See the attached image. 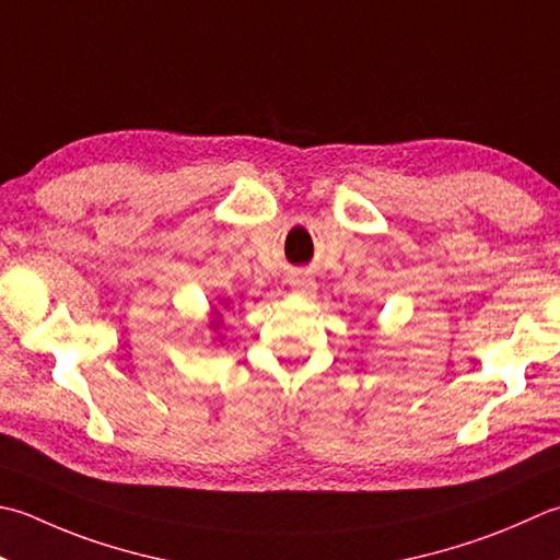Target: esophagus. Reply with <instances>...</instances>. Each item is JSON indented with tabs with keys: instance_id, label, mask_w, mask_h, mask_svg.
Segmentation results:
<instances>
[{
	"instance_id": "obj_1",
	"label": "esophagus",
	"mask_w": 560,
	"mask_h": 560,
	"mask_svg": "<svg viewBox=\"0 0 560 560\" xmlns=\"http://www.w3.org/2000/svg\"><path fill=\"white\" fill-rule=\"evenodd\" d=\"M315 289H317V283H315V279L311 277V273L295 271L293 277H291V291H293V293H299V295H313Z\"/></svg>"
}]
</instances>
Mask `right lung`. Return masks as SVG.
Masks as SVG:
<instances>
[{"instance_id":"add662e5","label":"right lung","mask_w":560,"mask_h":560,"mask_svg":"<svg viewBox=\"0 0 560 560\" xmlns=\"http://www.w3.org/2000/svg\"><path fill=\"white\" fill-rule=\"evenodd\" d=\"M218 305H221L223 311H228V308H230V301H228V299H221V301H218ZM208 325H211L213 332L218 330V327H221V311H218V308L211 311V323H208Z\"/></svg>"}]
</instances>
